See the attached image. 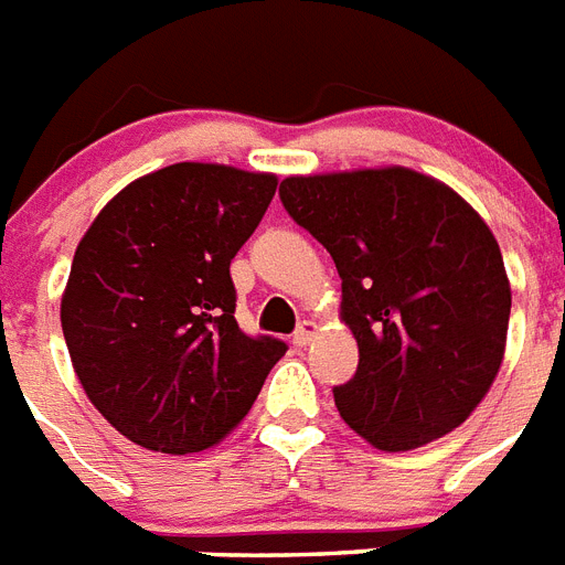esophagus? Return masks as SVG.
I'll return each instance as SVG.
<instances>
[{
	"instance_id": "obj_1",
	"label": "esophagus",
	"mask_w": 565,
	"mask_h": 565,
	"mask_svg": "<svg viewBox=\"0 0 565 565\" xmlns=\"http://www.w3.org/2000/svg\"><path fill=\"white\" fill-rule=\"evenodd\" d=\"M316 333H319V324H316V321H305V324L292 333V344H296V348H307V344L316 339Z\"/></svg>"
}]
</instances>
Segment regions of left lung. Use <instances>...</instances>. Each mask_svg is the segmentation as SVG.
Instances as JSON below:
<instances>
[{
    "instance_id": "left-lung-1",
    "label": "left lung",
    "mask_w": 565,
    "mask_h": 565,
    "mask_svg": "<svg viewBox=\"0 0 565 565\" xmlns=\"http://www.w3.org/2000/svg\"><path fill=\"white\" fill-rule=\"evenodd\" d=\"M284 210L333 255L359 367L333 387L379 451L451 434L500 373L511 316L500 244L471 203L405 166L287 178Z\"/></svg>"
}]
</instances>
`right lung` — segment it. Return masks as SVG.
Returning a JSON list of instances; mask_svg holds the SVG:
<instances>
[{"label": "right lung", "instance_id": "right-lung-1", "mask_svg": "<svg viewBox=\"0 0 565 565\" xmlns=\"http://www.w3.org/2000/svg\"><path fill=\"white\" fill-rule=\"evenodd\" d=\"M275 186V174L235 166H166L114 194L79 241L60 307L65 344L85 396L131 443L206 451L287 353L241 330L230 275Z\"/></svg>", "mask_w": 565, "mask_h": 565}]
</instances>
